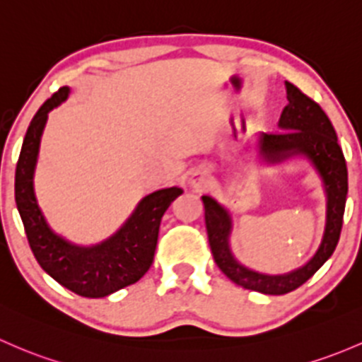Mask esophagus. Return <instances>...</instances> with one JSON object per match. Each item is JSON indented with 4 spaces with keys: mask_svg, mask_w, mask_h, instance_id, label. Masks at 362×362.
<instances>
[{
    "mask_svg": "<svg viewBox=\"0 0 362 362\" xmlns=\"http://www.w3.org/2000/svg\"><path fill=\"white\" fill-rule=\"evenodd\" d=\"M210 180L211 177L206 170H196L192 171L191 177H189V184H191L196 191H203V189H206L208 185H210Z\"/></svg>",
    "mask_w": 362,
    "mask_h": 362,
    "instance_id": "34e87169",
    "label": "esophagus"
}]
</instances>
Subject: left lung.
Masks as SVG:
<instances>
[{"label": "left lung", "mask_w": 362, "mask_h": 362, "mask_svg": "<svg viewBox=\"0 0 362 362\" xmlns=\"http://www.w3.org/2000/svg\"><path fill=\"white\" fill-rule=\"evenodd\" d=\"M286 85L288 105L279 117V132L262 133L258 136L262 158L267 163H281L291 156L302 154L310 159L319 171L326 191V226L322 241L314 257L296 271L281 276H269L245 267L234 258L229 245L232 220L229 211L220 206L210 196H203L204 220H206L208 241L220 271L232 283L251 291L265 295H284L302 286L310 279L321 265L333 255L338 245L344 223L345 201H347V163L338 146L337 133L317 102L307 97L290 81Z\"/></svg>", "instance_id": "obj_1"}]
</instances>
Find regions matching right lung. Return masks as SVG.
Listing matches in <instances>:
<instances>
[{
  "label": "right lung",
  "instance_id": "obj_1",
  "mask_svg": "<svg viewBox=\"0 0 362 362\" xmlns=\"http://www.w3.org/2000/svg\"><path fill=\"white\" fill-rule=\"evenodd\" d=\"M69 97L62 86L30 121L15 170V203L37 264L57 283L86 298H102L136 283L149 271L158 245L159 223L182 189H161L144 197L116 234L95 246H76L57 235L34 196V168L48 112Z\"/></svg>",
  "mask_w": 362,
  "mask_h": 362
}]
</instances>
